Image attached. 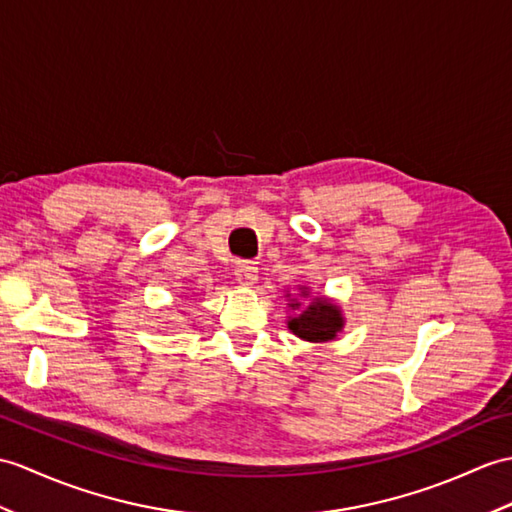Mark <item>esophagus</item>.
I'll use <instances>...</instances> for the list:
<instances>
[{
  "label": "esophagus",
  "mask_w": 512,
  "mask_h": 512,
  "mask_svg": "<svg viewBox=\"0 0 512 512\" xmlns=\"http://www.w3.org/2000/svg\"><path fill=\"white\" fill-rule=\"evenodd\" d=\"M257 266L253 264V261H240V264L235 266V279L240 285H253L257 283Z\"/></svg>",
  "instance_id": "1"
}]
</instances>
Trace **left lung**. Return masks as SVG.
<instances>
[{
	"label": "left lung",
	"mask_w": 512,
	"mask_h": 512,
	"mask_svg": "<svg viewBox=\"0 0 512 512\" xmlns=\"http://www.w3.org/2000/svg\"><path fill=\"white\" fill-rule=\"evenodd\" d=\"M307 288H301V296H307ZM292 310L301 307L299 301L290 303ZM288 327L294 336H299L301 340L307 342H329L338 336V331L344 327V318L340 307L334 305L327 299H314L310 305L305 307L303 312L292 316L288 320Z\"/></svg>",
	"instance_id": "8db88e82"
}]
</instances>
